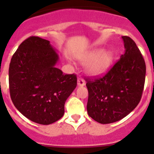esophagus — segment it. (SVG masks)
<instances>
[{"label": "esophagus", "instance_id": "obj_1", "mask_svg": "<svg viewBox=\"0 0 154 154\" xmlns=\"http://www.w3.org/2000/svg\"><path fill=\"white\" fill-rule=\"evenodd\" d=\"M77 85L80 87L84 86L86 85V82H85V80L83 78H78L77 79Z\"/></svg>", "mask_w": 154, "mask_h": 154}]
</instances>
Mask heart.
<instances>
[{
    "label": "heart",
    "mask_w": 154,
    "mask_h": 154,
    "mask_svg": "<svg viewBox=\"0 0 154 154\" xmlns=\"http://www.w3.org/2000/svg\"><path fill=\"white\" fill-rule=\"evenodd\" d=\"M113 61V54L103 48L92 50L80 58V62L87 64L86 71L90 75L97 77L103 75L108 71Z\"/></svg>",
    "instance_id": "1"
}]
</instances>
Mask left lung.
Returning <instances> with one entry per match:
<instances>
[{"label": "left lung", "instance_id": "1", "mask_svg": "<svg viewBox=\"0 0 154 154\" xmlns=\"http://www.w3.org/2000/svg\"><path fill=\"white\" fill-rule=\"evenodd\" d=\"M125 54L101 78L86 79L87 112L100 124H110L130 114L139 104L145 80V63L135 42L122 36Z\"/></svg>", "mask_w": 154, "mask_h": 154}]
</instances>
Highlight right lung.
Masks as SVG:
<instances>
[{"instance_id": "right-lung-1", "label": "right lung", "mask_w": 154, "mask_h": 154, "mask_svg": "<svg viewBox=\"0 0 154 154\" xmlns=\"http://www.w3.org/2000/svg\"><path fill=\"white\" fill-rule=\"evenodd\" d=\"M59 55L49 41L30 36L19 45L9 68L14 106L35 123L48 125L61 119L65 103L77 86L75 74L56 68Z\"/></svg>"}]
</instances>
